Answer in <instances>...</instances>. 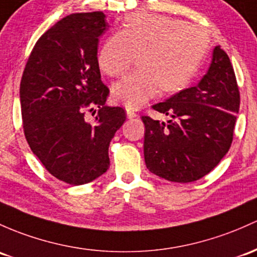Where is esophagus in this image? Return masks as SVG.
<instances>
[{
    "label": "esophagus",
    "mask_w": 257,
    "mask_h": 257,
    "mask_svg": "<svg viewBox=\"0 0 257 257\" xmlns=\"http://www.w3.org/2000/svg\"><path fill=\"white\" fill-rule=\"evenodd\" d=\"M126 115H127L128 118H134L137 116V114L131 109V107H126Z\"/></svg>",
    "instance_id": "34e87169"
}]
</instances>
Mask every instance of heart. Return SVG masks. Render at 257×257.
I'll list each match as a JSON object with an SVG mask.
<instances>
[{"label":"heart","mask_w":257,"mask_h":257,"mask_svg":"<svg viewBox=\"0 0 257 257\" xmlns=\"http://www.w3.org/2000/svg\"><path fill=\"white\" fill-rule=\"evenodd\" d=\"M209 49L202 27L153 13L128 16L122 29L107 38L98 54V65L110 77L125 74L139 55L136 72L112 87V96L128 107H137L159 90L165 94L191 83Z\"/></svg>","instance_id":"obj_1"}]
</instances>
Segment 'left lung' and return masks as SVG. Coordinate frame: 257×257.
Returning a JSON list of instances; mask_svg holds the SVG:
<instances>
[{"mask_svg": "<svg viewBox=\"0 0 257 257\" xmlns=\"http://www.w3.org/2000/svg\"><path fill=\"white\" fill-rule=\"evenodd\" d=\"M239 105L233 65L227 52L216 46L200 83L152 106L172 120L161 122L142 116L148 170L174 183L203 178L230 148Z\"/></svg>", "mask_w": 257, "mask_h": 257, "instance_id": "1", "label": "left lung"}]
</instances>
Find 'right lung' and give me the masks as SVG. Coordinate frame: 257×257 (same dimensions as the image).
Segmentation results:
<instances>
[{
	"label": "right lung",
	"mask_w": 257,
	"mask_h": 257,
	"mask_svg": "<svg viewBox=\"0 0 257 257\" xmlns=\"http://www.w3.org/2000/svg\"><path fill=\"white\" fill-rule=\"evenodd\" d=\"M106 28L103 12L62 18L37 41L22 76L27 142L52 176L70 185L90 183L109 169V145L126 120L122 107L105 105L110 92L96 54ZM94 107L90 123L85 114Z\"/></svg>",
	"instance_id": "obj_1"
}]
</instances>
